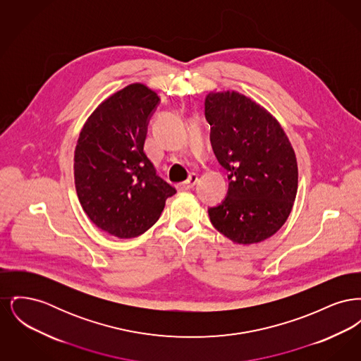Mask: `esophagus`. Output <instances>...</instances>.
Masks as SVG:
<instances>
[{
	"label": "esophagus",
	"instance_id": "1",
	"mask_svg": "<svg viewBox=\"0 0 361 361\" xmlns=\"http://www.w3.org/2000/svg\"><path fill=\"white\" fill-rule=\"evenodd\" d=\"M196 183H197V174H196V173H190L188 180L184 181V183L177 184L176 188L178 189V190H187V189L193 188Z\"/></svg>",
	"mask_w": 361,
	"mask_h": 361
}]
</instances>
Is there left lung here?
I'll use <instances>...</instances> for the list:
<instances>
[{"label": "left lung", "instance_id": "obj_1", "mask_svg": "<svg viewBox=\"0 0 361 361\" xmlns=\"http://www.w3.org/2000/svg\"><path fill=\"white\" fill-rule=\"evenodd\" d=\"M211 145L228 172L224 202L209 221L228 240L250 245L286 224L298 190V164L275 118L238 92H211L204 102Z\"/></svg>", "mask_w": 361, "mask_h": 361}]
</instances>
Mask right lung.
Returning <instances> with one entry per match:
<instances>
[{"mask_svg":"<svg viewBox=\"0 0 361 361\" xmlns=\"http://www.w3.org/2000/svg\"><path fill=\"white\" fill-rule=\"evenodd\" d=\"M159 104L142 84L126 86L89 116L74 152V181L89 219L118 238H134L158 221L176 189L143 152Z\"/></svg>","mask_w":361,"mask_h":361,"instance_id":"right-lung-1","label":"right lung"}]
</instances>
